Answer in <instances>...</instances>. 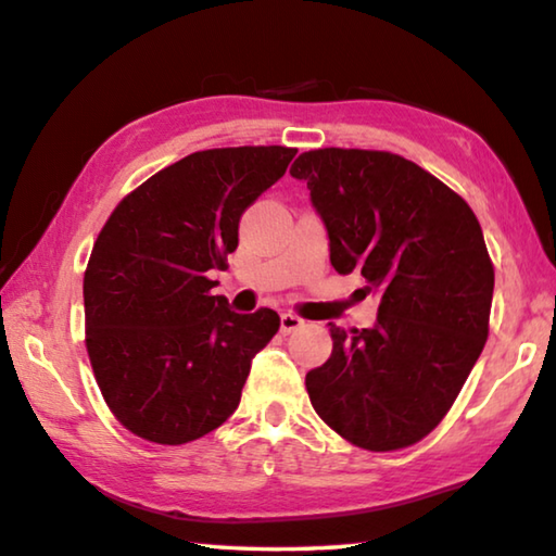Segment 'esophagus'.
<instances>
[{
  "label": "esophagus",
  "mask_w": 556,
  "mask_h": 556,
  "mask_svg": "<svg viewBox=\"0 0 556 556\" xmlns=\"http://www.w3.org/2000/svg\"><path fill=\"white\" fill-rule=\"evenodd\" d=\"M303 325H305V319L293 315V313H283V315H280V332H283V334L295 332V329H300Z\"/></svg>",
  "instance_id": "obj_1"
}]
</instances>
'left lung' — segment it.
I'll return each instance as SVG.
<instances>
[{
  "label": "left lung",
  "mask_w": 556,
  "mask_h": 556,
  "mask_svg": "<svg viewBox=\"0 0 556 556\" xmlns=\"http://www.w3.org/2000/svg\"><path fill=\"white\" fill-rule=\"evenodd\" d=\"M307 182L337 273L381 295L374 329L332 325V356L305 376L315 413L368 452L405 450L450 413L489 339L493 263L462 194L391 151L317 149Z\"/></svg>",
  "instance_id": "left-lung-1"
}]
</instances>
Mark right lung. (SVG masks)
<instances>
[{
    "mask_svg": "<svg viewBox=\"0 0 556 556\" xmlns=\"http://www.w3.org/2000/svg\"><path fill=\"white\" fill-rule=\"evenodd\" d=\"M298 149L237 146L185 155L116 204L87 261L85 346L112 415L153 444L217 430L241 401L251 358L278 332L212 295L239 219Z\"/></svg>",
    "mask_w": 556,
    "mask_h": 556,
    "instance_id": "obj_1",
    "label": "right lung"
}]
</instances>
